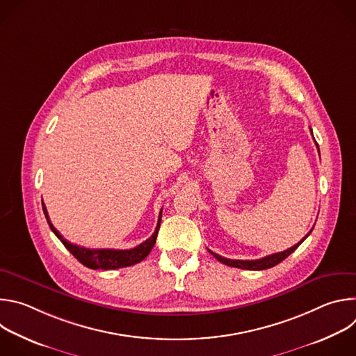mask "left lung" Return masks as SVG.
<instances>
[{"mask_svg":"<svg viewBox=\"0 0 356 356\" xmlns=\"http://www.w3.org/2000/svg\"><path fill=\"white\" fill-rule=\"evenodd\" d=\"M310 131H312V135H313V129H312V128H310ZM316 145H317V147H318V143H316ZM318 152H320V149H318ZM312 231H313V229H312ZM312 231H310L306 236H304L300 242H297L294 246H291V248H289V249H286V250H283V252L273 253V255L265 257V258H262V259H255V261L227 259V258H222L221 255H218V253H214V252H211V250H210V253H211V255H213L217 261H220L221 264H224V265H227V266H232V268H238V269H248V270H264V269L273 268V266H276L277 264H280L282 261H284V259L290 255V253H293V252L300 246V243L312 234Z\"/></svg>","mask_w":356,"mask_h":356,"instance_id":"8db88e82","label":"left lung"}]
</instances>
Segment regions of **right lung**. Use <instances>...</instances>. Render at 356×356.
I'll return each instance as SVG.
<instances>
[{"label":"right lung","mask_w":356,"mask_h":356,"mask_svg":"<svg viewBox=\"0 0 356 356\" xmlns=\"http://www.w3.org/2000/svg\"><path fill=\"white\" fill-rule=\"evenodd\" d=\"M42 209H43V213H44V217L47 220L50 229L55 232V235L62 241V243L67 248V250L72 253V255L80 264H83L84 266L90 268V269L111 270V269H120V268H127V266L139 264L149 255V252L152 250V248H154V245L156 242L158 231L161 227V221H162V211H161L158 225H156L154 235L132 249H88V248H83L79 245H73L69 241H66L63 238V235H60V232L54 227V224L50 222L43 201H42Z\"/></svg>","instance_id":"right-lung-1"}]
</instances>
